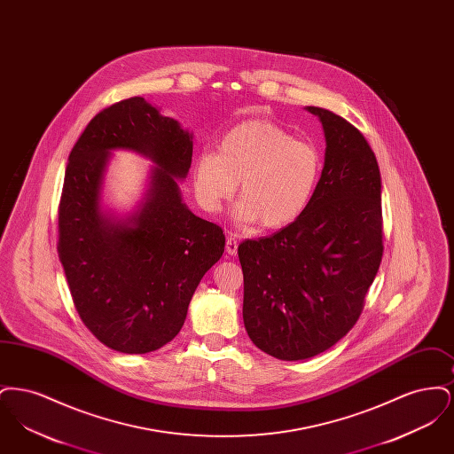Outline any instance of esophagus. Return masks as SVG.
<instances>
[{
    "mask_svg": "<svg viewBox=\"0 0 454 454\" xmlns=\"http://www.w3.org/2000/svg\"><path fill=\"white\" fill-rule=\"evenodd\" d=\"M226 252L230 255H237L238 252V238L228 237L226 238Z\"/></svg>",
    "mask_w": 454,
    "mask_h": 454,
    "instance_id": "obj_1",
    "label": "esophagus"
}]
</instances>
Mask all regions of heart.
Wrapping results in <instances>:
<instances>
[{
    "instance_id": "b5f03b06",
    "label": "heart",
    "mask_w": 454,
    "mask_h": 454,
    "mask_svg": "<svg viewBox=\"0 0 454 454\" xmlns=\"http://www.w3.org/2000/svg\"><path fill=\"white\" fill-rule=\"evenodd\" d=\"M322 173L324 154L315 143L298 139L276 122L250 119L223 136L219 152L197 158L195 195L204 209L217 211L239 182L238 219L279 230L304 215Z\"/></svg>"
}]
</instances>
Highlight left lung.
<instances>
[{
    "label": "left lung",
    "mask_w": 454,
    "mask_h": 454,
    "mask_svg": "<svg viewBox=\"0 0 454 454\" xmlns=\"http://www.w3.org/2000/svg\"><path fill=\"white\" fill-rule=\"evenodd\" d=\"M325 165L313 202L289 226L238 247L243 322L282 361L337 344L359 320L383 257L381 175L364 136L320 107Z\"/></svg>",
    "instance_id": "obj_1"
}]
</instances>
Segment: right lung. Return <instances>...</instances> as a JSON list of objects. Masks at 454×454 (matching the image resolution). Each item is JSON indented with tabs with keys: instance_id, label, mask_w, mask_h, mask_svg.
Segmentation results:
<instances>
[{
	"instance_id": "obj_1",
	"label": "right lung",
	"mask_w": 454,
	"mask_h": 454,
	"mask_svg": "<svg viewBox=\"0 0 454 454\" xmlns=\"http://www.w3.org/2000/svg\"><path fill=\"white\" fill-rule=\"evenodd\" d=\"M143 152L157 167L142 209L112 223L99 209L110 149ZM58 211V254L88 330L124 354L168 344L202 276L224 252L223 230L192 215L176 180L192 163V136L143 97L98 112L69 153Z\"/></svg>"
}]
</instances>
